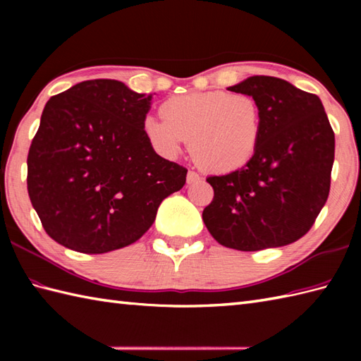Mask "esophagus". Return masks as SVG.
I'll return each mask as SVG.
<instances>
[{
  "label": "esophagus",
  "instance_id": "obj_1",
  "mask_svg": "<svg viewBox=\"0 0 361 361\" xmlns=\"http://www.w3.org/2000/svg\"><path fill=\"white\" fill-rule=\"evenodd\" d=\"M186 180H188V185H194V183L200 181V175H198V173L194 172V171H189V172H188V176H186Z\"/></svg>",
  "mask_w": 361,
  "mask_h": 361
}]
</instances>
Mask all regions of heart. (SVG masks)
Returning <instances> with one entry per match:
<instances>
[{
    "mask_svg": "<svg viewBox=\"0 0 361 361\" xmlns=\"http://www.w3.org/2000/svg\"><path fill=\"white\" fill-rule=\"evenodd\" d=\"M163 121L145 118L149 142L166 157L178 155L189 141L195 163L212 173L247 166L262 136V110L255 97L224 90L169 97L159 106Z\"/></svg>",
    "mask_w": 361,
    "mask_h": 361,
    "instance_id": "obj_1",
    "label": "heart"
}]
</instances>
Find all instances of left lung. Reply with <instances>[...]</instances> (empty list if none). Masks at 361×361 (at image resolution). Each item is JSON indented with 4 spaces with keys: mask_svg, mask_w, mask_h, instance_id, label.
Masks as SVG:
<instances>
[{
    "mask_svg": "<svg viewBox=\"0 0 361 361\" xmlns=\"http://www.w3.org/2000/svg\"><path fill=\"white\" fill-rule=\"evenodd\" d=\"M228 90L259 102L262 136L247 166L206 178L214 198L203 209L204 225L226 248L293 243L315 224L331 189L335 135L324 106L317 94L271 75Z\"/></svg>",
    "mask_w": 361,
    "mask_h": 361,
    "instance_id": "1",
    "label": "left lung"
}]
</instances>
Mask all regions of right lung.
<instances>
[{
    "label": "right lung",
    "mask_w": 361,
    "mask_h": 361,
    "mask_svg": "<svg viewBox=\"0 0 361 361\" xmlns=\"http://www.w3.org/2000/svg\"><path fill=\"white\" fill-rule=\"evenodd\" d=\"M150 101L119 80L94 79L44 105L27 192L51 239L85 255L124 248L185 186L188 169L161 158L144 133Z\"/></svg>",
    "instance_id": "right-lung-1"
}]
</instances>
